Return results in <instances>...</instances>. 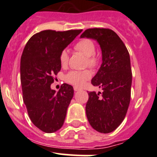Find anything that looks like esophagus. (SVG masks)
Listing matches in <instances>:
<instances>
[{
    "label": "esophagus",
    "mask_w": 157,
    "mask_h": 157,
    "mask_svg": "<svg viewBox=\"0 0 157 157\" xmlns=\"http://www.w3.org/2000/svg\"><path fill=\"white\" fill-rule=\"evenodd\" d=\"M74 91H78V90H80V89L78 88V87H77V86H74Z\"/></svg>",
    "instance_id": "esophagus-1"
}]
</instances>
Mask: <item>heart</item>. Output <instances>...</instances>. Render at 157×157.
<instances>
[{"label":"heart","mask_w":157,"mask_h":157,"mask_svg":"<svg viewBox=\"0 0 157 157\" xmlns=\"http://www.w3.org/2000/svg\"><path fill=\"white\" fill-rule=\"evenodd\" d=\"M74 49L77 52H81L82 54L86 56V65L92 68L97 67L99 64V58L96 55V45L95 43L89 39H83L78 41L74 45ZM61 64L64 67L67 64L69 59L68 53L66 50L61 51L59 56ZM92 74L90 70H83V71H71L67 73L64 77V80L67 83H71L75 86H83L85 82L87 81L91 77Z\"/></svg>","instance_id":"obj_1"}]
</instances>
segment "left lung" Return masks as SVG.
Instances as JSON below:
<instances>
[{"mask_svg": "<svg viewBox=\"0 0 157 157\" xmlns=\"http://www.w3.org/2000/svg\"><path fill=\"white\" fill-rule=\"evenodd\" d=\"M80 37L96 39L102 49V65L91 83L103 91L97 94L88 93L86 113L93 129L108 134L121 124L131 101L132 72L129 52L119 36L110 29H88Z\"/></svg>", "mask_w": 157, "mask_h": 157, "instance_id": "8db88e82", "label": "left lung"}]
</instances>
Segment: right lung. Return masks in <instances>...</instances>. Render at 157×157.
<instances>
[{
  "mask_svg": "<svg viewBox=\"0 0 157 157\" xmlns=\"http://www.w3.org/2000/svg\"><path fill=\"white\" fill-rule=\"evenodd\" d=\"M81 32L43 30L33 35L23 49L20 61L23 102L32 122L45 133L55 132L64 124L74 88L63 83L55 93L51 84L61 71V51Z\"/></svg>",
  "mask_w": 157,
  "mask_h": 157,
  "instance_id": "1",
  "label": "right lung"
}]
</instances>
